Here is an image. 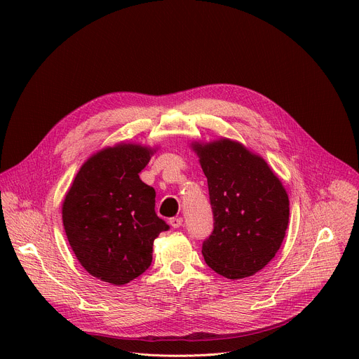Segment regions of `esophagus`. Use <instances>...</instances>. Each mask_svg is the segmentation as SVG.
<instances>
[{"instance_id":"34e87169","label":"esophagus","mask_w":359,"mask_h":359,"mask_svg":"<svg viewBox=\"0 0 359 359\" xmlns=\"http://www.w3.org/2000/svg\"><path fill=\"white\" fill-rule=\"evenodd\" d=\"M182 223H183V219H182V217H172V219L169 220V224H170L173 229H179V227L182 226Z\"/></svg>"}]
</instances>
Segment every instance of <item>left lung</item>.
<instances>
[{
	"instance_id": "1",
	"label": "left lung",
	"mask_w": 359,
	"mask_h": 359,
	"mask_svg": "<svg viewBox=\"0 0 359 359\" xmlns=\"http://www.w3.org/2000/svg\"><path fill=\"white\" fill-rule=\"evenodd\" d=\"M208 177L215 229L203 243L206 264L240 280L264 269L280 250L288 217V194L267 162L240 142L222 137L191 142Z\"/></svg>"
}]
</instances>
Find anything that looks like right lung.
Instances as JSON below:
<instances>
[{"instance_id": "add662e5", "label": "right lung", "mask_w": 359, "mask_h": 359, "mask_svg": "<svg viewBox=\"0 0 359 359\" xmlns=\"http://www.w3.org/2000/svg\"><path fill=\"white\" fill-rule=\"evenodd\" d=\"M155 147L118 143L81 166L62 203L67 238L97 280L123 285L151 263L153 241L169 226L155 212L156 191L139 177Z\"/></svg>"}]
</instances>
